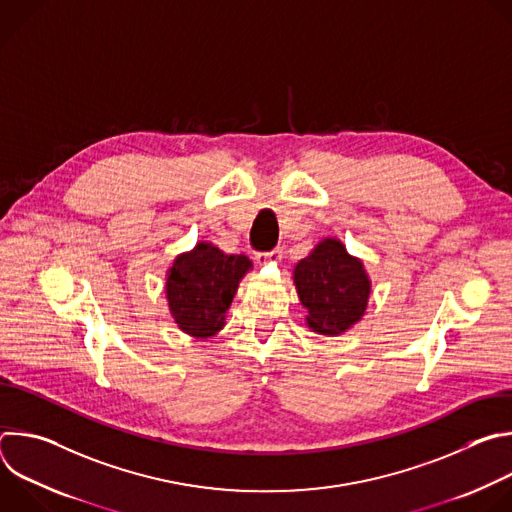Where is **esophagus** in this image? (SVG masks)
<instances>
[{
	"label": "esophagus",
	"instance_id": "esophagus-1",
	"mask_svg": "<svg viewBox=\"0 0 512 512\" xmlns=\"http://www.w3.org/2000/svg\"><path fill=\"white\" fill-rule=\"evenodd\" d=\"M283 257V249L281 247H277V249H273L271 253H259L257 255V263H267V261H279Z\"/></svg>",
	"mask_w": 512,
	"mask_h": 512
}]
</instances>
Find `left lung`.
Wrapping results in <instances>:
<instances>
[{
  "label": "left lung",
  "mask_w": 512,
  "mask_h": 512,
  "mask_svg": "<svg viewBox=\"0 0 512 512\" xmlns=\"http://www.w3.org/2000/svg\"><path fill=\"white\" fill-rule=\"evenodd\" d=\"M294 285L306 308V326L322 336H340L369 308L373 281L362 259L336 237H324L294 265Z\"/></svg>",
  "instance_id": "1"
}]
</instances>
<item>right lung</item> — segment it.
<instances>
[{
  "mask_svg": "<svg viewBox=\"0 0 512 512\" xmlns=\"http://www.w3.org/2000/svg\"><path fill=\"white\" fill-rule=\"evenodd\" d=\"M253 269L245 255H229L210 241L174 257L166 271V302L176 326L192 338H212L227 324L239 283Z\"/></svg>",
  "mask_w": 512,
  "mask_h": 512,
  "instance_id": "1",
  "label": "right lung"
}]
</instances>
